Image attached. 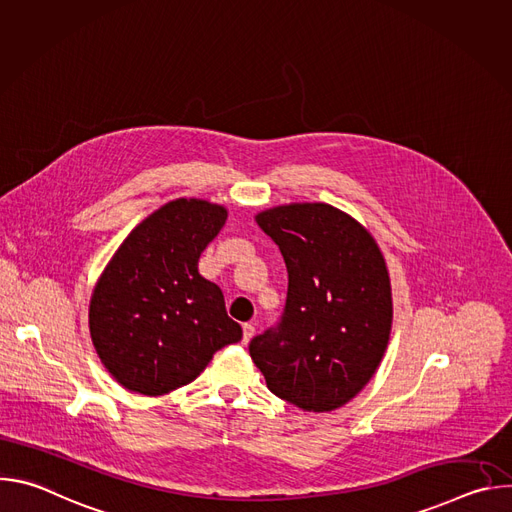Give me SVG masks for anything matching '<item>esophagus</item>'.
Returning <instances> with one entry per match:
<instances>
[{
  "label": "esophagus",
  "mask_w": 512,
  "mask_h": 512,
  "mask_svg": "<svg viewBox=\"0 0 512 512\" xmlns=\"http://www.w3.org/2000/svg\"><path fill=\"white\" fill-rule=\"evenodd\" d=\"M255 334V326L253 324H243V344H247Z\"/></svg>",
  "instance_id": "obj_1"
}]
</instances>
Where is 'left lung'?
Instances as JSON below:
<instances>
[{
    "label": "left lung",
    "instance_id": "obj_1",
    "mask_svg": "<svg viewBox=\"0 0 512 512\" xmlns=\"http://www.w3.org/2000/svg\"><path fill=\"white\" fill-rule=\"evenodd\" d=\"M255 221L283 255L287 300L249 354L273 395L304 411H334L371 381L389 344L383 253L350 214L324 202L275 206Z\"/></svg>",
    "mask_w": 512,
    "mask_h": 512
}]
</instances>
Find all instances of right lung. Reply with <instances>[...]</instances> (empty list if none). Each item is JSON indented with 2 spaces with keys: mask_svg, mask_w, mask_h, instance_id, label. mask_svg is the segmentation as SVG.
<instances>
[{
  "mask_svg": "<svg viewBox=\"0 0 512 512\" xmlns=\"http://www.w3.org/2000/svg\"><path fill=\"white\" fill-rule=\"evenodd\" d=\"M227 221V208L178 198L141 221L101 273L89 328L105 369L148 397L192 383L212 354L241 340L221 287L198 259Z\"/></svg>",
  "mask_w": 512,
  "mask_h": 512,
  "instance_id": "obj_1",
  "label": "right lung"
}]
</instances>
